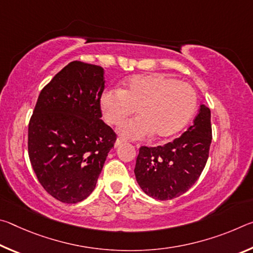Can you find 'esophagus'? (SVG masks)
<instances>
[{"label": "esophagus", "mask_w": 253, "mask_h": 253, "mask_svg": "<svg viewBox=\"0 0 253 253\" xmlns=\"http://www.w3.org/2000/svg\"><path fill=\"white\" fill-rule=\"evenodd\" d=\"M126 142V140L125 139H124V138H121V137H119V138H117V140H116V143H115V146H116V147H118L119 146V145H122L123 143H125Z\"/></svg>", "instance_id": "esophagus-1"}]
</instances>
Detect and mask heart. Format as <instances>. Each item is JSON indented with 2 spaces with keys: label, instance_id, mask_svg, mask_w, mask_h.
<instances>
[{
  "label": "heart",
  "instance_id": "b5f03b06",
  "mask_svg": "<svg viewBox=\"0 0 253 253\" xmlns=\"http://www.w3.org/2000/svg\"><path fill=\"white\" fill-rule=\"evenodd\" d=\"M196 106L198 96L191 84L160 74L131 77L122 89H107L100 98L102 114L110 125H119L137 110L139 116L118 128L119 134L130 139L175 135L191 121Z\"/></svg>",
  "mask_w": 253,
  "mask_h": 253
}]
</instances>
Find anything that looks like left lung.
<instances>
[{
    "label": "left lung",
    "instance_id": "8db88e82",
    "mask_svg": "<svg viewBox=\"0 0 253 253\" xmlns=\"http://www.w3.org/2000/svg\"><path fill=\"white\" fill-rule=\"evenodd\" d=\"M212 140L211 110L201 105L193 125L164 146L139 148L134 169L140 188L153 199L182 195L203 172Z\"/></svg>",
    "mask_w": 253,
    "mask_h": 253
}]
</instances>
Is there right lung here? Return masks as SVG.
Wrapping results in <instances>:
<instances>
[{
	"instance_id": "right-lung-1",
	"label": "right lung",
	"mask_w": 253,
	"mask_h": 253,
	"mask_svg": "<svg viewBox=\"0 0 253 253\" xmlns=\"http://www.w3.org/2000/svg\"><path fill=\"white\" fill-rule=\"evenodd\" d=\"M104 69L72 61L42 89L29 123L28 151L38 181L63 203L96 187L117 135L101 121Z\"/></svg>"
}]
</instances>
